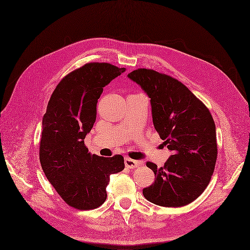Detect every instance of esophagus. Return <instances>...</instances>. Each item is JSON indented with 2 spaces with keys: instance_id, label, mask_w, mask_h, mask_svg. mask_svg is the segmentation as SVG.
<instances>
[{
  "instance_id": "1",
  "label": "esophagus",
  "mask_w": 250,
  "mask_h": 250,
  "mask_svg": "<svg viewBox=\"0 0 250 250\" xmlns=\"http://www.w3.org/2000/svg\"><path fill=\"white\" fill-rule=\"evenodd\" d=\"M125 167L128 169H135V168H138V167H140V166L144 165V163L141 161H134L130 158H126L125 160Z\"/></svg>"
}]
</instances>
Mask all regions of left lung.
<instances>
[{"label": "left lung", "mask_w": 250, "mask_h": 250, "mask_svg": "<svg viewBox=\"0 0 250 250\" xmlns=\"http://www.w3.org/2000/svg\"><path fill=\"white\" fill-rule=\"evenodd\" d=\"M127 77L150 98L152 123L173 153L154 173V182L143 189L146 200L163 207H181L205 190L217 158L216 130L208 108L180 81L149 69H138Z\"/></svg>", "instance_id": "8db88e82"}]
</instances>
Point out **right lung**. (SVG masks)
I'll return each instance as SVG.
<instances>
[{"label": "right lung", "instance_id": "1", "mask_svg": "<svg viewBox=\"0 0 250 250\" xmlns=\"http://www.w3.org/2000/svg\"><path fill=\"white\" fill-rule=\"evenodd\" d=\"M125 71L107 62H89L55 87L42 120L40 163L46 178L73 208L90 210L106 201L110 175L125 169L122 155L90 154L85 136L94 126L103 87Z\"/></svg>", "mask_w": 250, "mask_h": 250}]
</instances>
